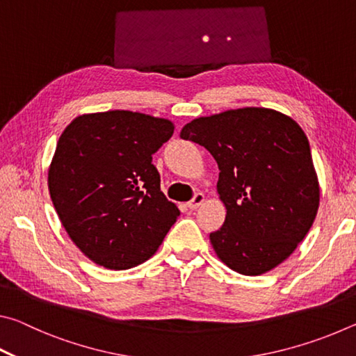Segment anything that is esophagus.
Returning a JSON list of instances; mask_svg holds the SVG:
<instances>
[{
    "mask_svg": "<svg viewBox=\"0 0 356 356\" xmlns=\"http://www.w3.org/2000/svg\"><path fill=\"white\" fill-rule=\"evenodd\" d=\"M204 201H206V196H204L202 193H196L195 197H193V200L188 202V209L195 210V209L200 207Z\"/></svg>",
    "mask_w": 356,
    "mask_h": 356,
    "instance_id": "obj_1",
    "label": "esophagus"
}]
</instances>
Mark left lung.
<instances>
[{"label": "left lung", "instance_id": "1", "mask_svg": "<svg viewBox=\"0 0 356 356\" xmlns=\"http://www.w3.org/2000/svg\"><path fill=\"white\" fill-rule=\"evenodd\" d=\"M180 138L206 147L218 163L226 218L210 243L220 261L246 276L284 262L309 232L321 202L308 136L297 120L246 106L193 119Z\"/></svg>", "mask_w": 356, "mask_h": 356}]
</instances>
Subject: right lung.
<instances>
[{
	"mask_svg": "<svg viewBox=\"0 0 356 356\" xmlns=\"http://www.w3.org/2000/svg\"><path fill=\"white\" fill-rule=\"evenodd\" d=\"M172 134L170 119L111 110L81 114L59 136L48 191L65 232L94 264L136 267L176 222L179 209L152 165Z\"/></svg>",
	"mask_w": 356,
	"mask_h": 356,
	"instance_id": "1",
	"label": "right lung"
}]
</instances>
